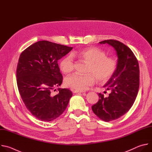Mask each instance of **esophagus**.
Instances as JSON below:
<instances>
[{"label":"esophagus","instance_id":"1","mask_svg":"<svg viewBox=\"0 0 152 152\" xmlns=\"http://www.w3.org/2000/svg\"><path fill=\"white\" fill-rule=\"evenodd\" d=\"M84 91H77V90H74L73 91V93H83Z\"/></svg>","mask_w":152,"mask_h":152}]
</instances>
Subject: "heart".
<instances>
[{
  "label": "heart",
  "mask_w": 152,
  "mask_h": 152,
  "mask_svg": "<svg viewBox=\"0 0 152 152\" xmlns=\"http://www.w3.org/2000/svg\"><path fill=\"white\" fill-rule=\"evenodd\" d=\"M77 57L88 64L86 72L83 75L74 74L67 77L65 84L68 87L77 91H85L93 85L97 79L99 82H104L109 80L115 73L117 69V61L112 56H106L103 50L91 47L79 52H73L61 59L59 68L64 74H69L74 69L73 57Z\"/></svg>",
  "instance_id": "b5f03b06"
}]
</instances>
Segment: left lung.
I'll use <instances>...</instances> for the list:
<instances>
[{"label": "left lung", "mask_w": 152, "mask_h": 152, "mask_svg": "<svg viewBox=\"0 0 152 152\" xmlns=\"http://www.w3.org/2000/svg\"><path fill=\"white\" fill-rule=\"evenodd\" d=\"M99 42L113 47L118 57L115 73L103 86L111 93L106 97L99 93V101L91 107L99 118L108 122L121 117L132 106L139 89L140 68L135 55L123 43L114 39Z\"/></svg>", "instance_id": "1"}]
</instances>
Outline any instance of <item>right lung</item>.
I'll return each instance as SVG.
<instances>
[{
  "label": "right lung",
  "instance_id": "add662e5",
  "mask_svg": "<svg viewBox=\"0 0 152 152\" xmlns=\"http://www.w3.org/2000/svg\"><path fill=\"white\" fill-rule=\"evenodd\" d=\"M48 41H39L20 54L17 67V83L20 96L27 109L37 118L50 121L61 115L69 104L72 92L58 88L62 82L58 61L72 50Z\"/></svg>",
  "mask_w": 152,
  "mask_h": 152
}]
</instances>
